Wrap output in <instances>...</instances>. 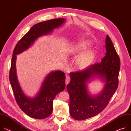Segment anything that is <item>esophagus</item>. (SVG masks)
<instances>
[{
  "label": "esophagus",
  "instance_id": "obj_1",
  "mask_svg": "<svg viewBox=\"0 0 131 131\" xmlns=\"http://www.w3.org/2000/svg\"><path fill=\"white\" fill-rule=\"evenodd\" d=\"M70 80V76L69 75H66V85H67L69 84Z\"/></svg>",
  "mask_w": 131,
  "mask_h": 131
}]
</instances>
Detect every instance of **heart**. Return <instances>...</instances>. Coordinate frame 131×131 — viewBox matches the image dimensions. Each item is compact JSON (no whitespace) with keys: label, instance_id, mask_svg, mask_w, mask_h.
<instances>
[{"label":"heart","instance_id":"1","mask_svg":"<svg viewBox=\"0 0 131 131\" xmlns=\"http://www.w3.org/2000/svg\"><path fill=\"white\" fill-rule=\"evenodd\" d=\"M90 44L88 41H80L70 47L69 52L71 54L77 53L85 49ZM93 57V53L91 51H87L80 54L77 58V64L80 68L86 67L91 61Z\"/></svg>","mask_w":131,"mask_h":131}]
</instances>
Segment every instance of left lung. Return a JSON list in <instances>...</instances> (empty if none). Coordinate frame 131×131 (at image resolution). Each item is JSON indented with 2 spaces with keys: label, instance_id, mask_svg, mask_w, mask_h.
I'll return each instance as SVG.
<instances>
[{
  "label": "left lung",
  "instance_id": "left-lung-1",
  "mask_svg": "<svg viewBox=\"0 0 131 131\" xmlns=\"http://www.w3.org/2000/svg\"><path fill=\"white\" fill-rule=\"evenodd\" d=\"M106 53L100 63L69 73L70 81L67 85L69 94V112L76 120H84L103 111L116 91L118 84L120 59L108 35L105 39ZM93 75L105 80L102 93L96 97L88 94L85 82Z\"/></svg>",
  "mask_w": 131,
  "mask_h": 131
}]
</instances>
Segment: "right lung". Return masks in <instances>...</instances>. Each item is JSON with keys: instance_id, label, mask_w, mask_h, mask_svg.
Wrapping results in <instances>:
<instances>
[{"instance_id": "1", "label": "right lung", "mask_w": 131, "mask_h": 131, "mask_svg": "<svg viewBox=\"0 0 131 131\" xmlns=\"http://www.w3.org/2000/svg\"><path fill=\"white\" fill-rule=\"evenodd\" d=\"M65 19H54L34 25L16 44L11 59L9 80L16 101L20 108L28 116L37 119L49 116L53 111V102L56 95L65 88V75L61 70L52 72L43 81L39 93L34 98L23 93L17 80L16 70V55L28 49L38 38L50 33L62 25Z\"/></svg>"}]
</instances>
